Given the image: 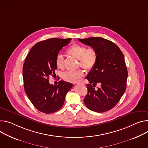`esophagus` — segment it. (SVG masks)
Returning <instances> with one entry per match:
<instances>
[{
  "instance_id": "obj_1",
  "label": "esophagus",
  "mask_w": 148,
  "mask_h": 148,
  "mask_svg": "<svg viewBox=\"0 0 148 148\" xmlns=\"http://www.w3.org/2000/svg\"><path fill=\"white\" fill-rule=\"evenodd\" d=\"M76 84H84V83H76Z\"/></svg>"
}]
</instances>
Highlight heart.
<instances>
[{"mask_svg": "<svg viewBox=\"0 0 148 148\" xmlns=\"http://www.w3.org/2000/svg\"><path fill=\"white\" fill-rule=\"evenodd\" d=\"M69 55L78 60V65L87 70H91L96 64L97 53L96 51L91 47L86 48L84 45L73 44L66 51ZM64 58L61 54H58L56 58V64L58 69L64 66ZM84 71L82 70L76 71H67L63 73L62 78L65 81L76 83L81 80L84 77Z\"/></svg>", "mask_w": 148, "mask_h": 148, "instance_id": "heart-1", "label": "heart"}]
</instances>
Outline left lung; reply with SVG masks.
Segmentation results:
<instances>
[{"mask_svg":"<svg viewBox=\"0 0 148 148\" xmlns=\"http://www.w3.org/2000/svg\"><path fill=\"white\" fill-rule=\"evenodd\" d=\"M78 40L97 53L96 64L86 77L90 84L84 103L92 111H109L118 103L126 88L127 70L124 56L117 45L106 39L91 37ZM97 83L101 86L96 90L94 87Z\"/></svg>","mask_w":148,"mask_h":148,"instance_id":"1","label":"left lung"}]
</instances>
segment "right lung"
<instances>
[{
    "mask_svg": "<svg viewBox=\"0 0 148 148\" xmlns=\"http://www.w3.org/2000/svg\"><path fill=\"white\" fill-rule=\"evenodd\" d=\"M71 38H51L36 44L26 57L23 66L25 91L31 102L39 111L49 114L60 110L64 104L71 83L59 82L50 84L49 77L57 69L56 58L60 50Z\"/></svg>",
    "mask_w": 148,
    "mask_h": 148,
    "instance_id": "add662e5",
    "label": "right lung"
}]
</instances>
